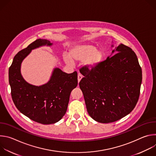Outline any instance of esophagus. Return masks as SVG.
Wrapping results in <instances>:
<instances>
[{"label":"esophagus","instance_id":"34e87169","mask_svg":"<svg viewBox=\"0 0 156 156\" xmlns=\"http://www.w3.org/2000/svg\"><path fill=\"white\" fill-rule=\"evenodd\" d=\"M82 78H83L82 75H81L80 73H78V83L81 81V80L82 79Z\"/></svg>","mask_w":156,"mask_h":156}]
</instances>
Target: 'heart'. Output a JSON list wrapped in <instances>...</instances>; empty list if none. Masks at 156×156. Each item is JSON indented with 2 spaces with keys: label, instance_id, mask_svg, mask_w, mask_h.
Masks as SVG:
<instances>
[{
  "label": "heart",
  "instance_id": "b5f03b06",
  "mask_svg": "<svg viewBox=\"0 0 156 156\" xmlns=\"http://www.w3.org/2000/svg\"><path fill=\"white\" fill-rule=\"evenodd\" d=\"M65 62L69 65H73V62H83V65L91 70L98 66L104 58V53L100 48L91 44H81L73 46L69 51V55H64Z\"/></svg>",
  "mask_w": 156,
  "mask_h": 156
}]
</instances>
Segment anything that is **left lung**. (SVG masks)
Here are the masks:
<instances>
[{
  "mask_svg": "<svg viewBox=\"0 0 156 156\" xmlns=\"http://www.w3.org/2000/svg\"><path fill=\"white\" fill-rule=\"evenodd\" d=\"M80 73L84 77L80 87L87 112L95 121L102 123L117 121L136 106L142 70L130 48L120 44L97 67L91 70L83 68Z\"/></svg>",
  "mask_w": 156,
  "mask_h": 156,
  "instance_id": "obj_1",
  "label": "left lung"
}]
</instances>
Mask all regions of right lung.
I'll return each mask as SVG.
<instances>
[{"instance_id": "right-lung-1", "label": "right lung", "mask_w": 156, "mask_h": 156, "mask_svg": "<svg viewBox=\"0 0 156 156\" xmlns=\"http://www.w3.org/2000/svg\"><path fill=\"white\" fill-rule=\"evenodd\" d=\"M49 40L39 39L20 51L14 57L9 70L13 101L21 113L44 125L55 123L67 110L72 91L78 85L77 72L66 73L55 68L49 81L41 86L27 82L21 73L23 60L31 51L41 46H51Z\"/></svg>"}]
</instances>
